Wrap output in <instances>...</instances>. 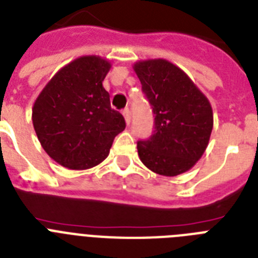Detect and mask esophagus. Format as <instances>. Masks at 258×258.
<instances>
[{"label": "esophagus", "mask_w": 258, "mask_h": 258, "mask_svg": "<svg viewBox=\"0 0 258 258\" xmlns=\"http://www.w3.org/2000/svg\"><path fill=\"white\" fill-rule=\"evenodd\" d=\"M122 114L124 116V120L127 123V125H130V122H131V111H130V108H124Z\"/></svg>", "instance_id": "esophagus-1"}]
</instances>
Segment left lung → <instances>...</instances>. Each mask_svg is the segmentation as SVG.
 Listing matches in <instances>:
<instances>
[{
  "mask_svg": "<svg viewBox=\"0 0 258 258\" xmlns=\"http://www.w3.org/2000/svg\"><path fill=\"white\" fill-rule=\"evenodd\" d=\"M134 70L155 115L154 134L138 142L140 160L163 176L187 172L203 156L212 133L208 98L167 59L139 60Z\"/></svg>",
  "mask_w": 258,
  "mask_h": 258,
  "instance_id": "1",
  "label": "left lung"
}]
</instances>
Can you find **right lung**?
Returning <instances> with one entry per match:
<instances>
[{"instance_id":"right-lung-1","label":"right lung","mask_w":258,"mask_h":258,"mask_svg":"<svg viewBox=\"0 0 258 258\" xmlns=\"http://www.w3.org/2000/svg\"><path fill=\"white\" fill-rule=\"evenodd\" d=\"M110 69L102 56H79L60 69L35 99L31 119L39 143L66 168L89 169L103 162L115 136L125 128L102 85Z\"/></svg>"}]
</instances>
